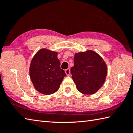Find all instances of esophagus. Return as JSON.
Returning <instances> with one entry per match:
<instances>
[{"label":"esophagus","mask_w":133,"mask_h":133,"mask_svg":"<svg viewBox=\"0 0 133 133\" xmlns=\"http://www.w3.org/2000/svg\"><path fill=\"white\" fill-rule=\"evenodd\" d=\"M65 72H66V74L67 76H69L70 74V69H67L66 70H65Z\"/></svg>","instance_id":"esophagus-1"}]
</instances>
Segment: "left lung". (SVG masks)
I'll list each match as a JSON object with an SVG mask.
<instances>
[{
  "label": "left lung",
  "mask_w": 133,
  "mask_h": 133,
  "mask_svg": "<svg viewBox=\"0 0 133 133\" xmlns=\"http://www.w3.org/2000/svg\"><path fill=\"white\" fill-rule=\"evenodd\" d=\"M74 62L71 73L77 89L84 94H94L105 81L107 72L105 62L91 50L75 54Z\"/></svg>",
  "instance_id": "obj_1"
}]
</instances>
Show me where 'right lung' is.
Instances as JSON below:
<instances>
[{
    "mask_svg": "<svg viewBox=\"0 0 133 133\" xmlns=\"http://www.w3.org/2000/svg\"><path fill=\"white\" fill-rule=\"evenodd\" d=\"M58 53L41 49L34 56L30 67V75L35 89L45 95L59 89L66 73L61 69Z\"/></svg>",
    "mask_w": 133,
    "mask_h": 133,
    "instance_id": "1",
    "label": "right lung"
}]
</instances>
